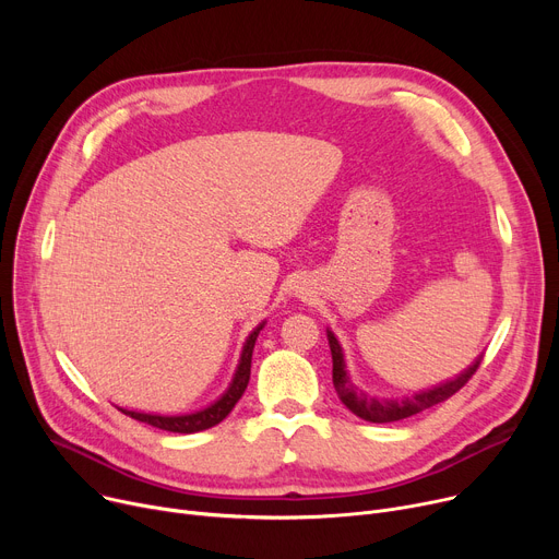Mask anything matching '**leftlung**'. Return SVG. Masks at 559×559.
Here are the masks:
<instances>
[{
    "label": "left lung",
    "mask_w": 559,
    "mask_h": 559,
    "mask_svg": "<svg viewBox=\"0 0 559 559\" xmlns=\"http://www.w3.org/2000/svg\"><path fill=\"white\" fill-rule=\"evenodd\" d=\"M329 344H331V354H333V385L342 403L350 409V413L358 415L365 421L371 424H390V421H401L413 415H419L421 409H428L437 403L447 401L455 392H460L472 376L478 371L483 358L476 360V365L468 367L464 373H460L455 380H449V383L432 388L428 392L415 394L413 399H401V401H385V399H371L362 390H358L354 383H350L346 369H344V356H342V346L335 340V335L329 331Z\"/></svg>",
    "instance_id": "1"
}]
</instances>
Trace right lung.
Instances as JSON below:
<instances>
[{"mask_svg":"<svg viewBox=\"0 0 559 559\" xmlns=\"http://www.w3.org/2000/svg\"><path fill=\"white\" fill-rule=\"evenodd\" d=\"M262 331V324L249 335L245 348H242V358H240V365H238V371H235V378L230 388L226 390V394L215 401L213 405H209L205 409H199V413H192V415H181V417H160V415H144V413H133V409H122V413L131 419H138L142 424H150L154 428H160V430H169V432H183V435H190V432H199V430H205V428H213L217 426L219 421H224L228 417L230 409L235 407V403L240 401V396L245 394L247 385H249V376H251V356H253V344H255V337L258 333Z\"/></svg>","mask_w":559,"mask_h":559,"instance_id":"obj_1","label":"right lung"}]
</instances>
